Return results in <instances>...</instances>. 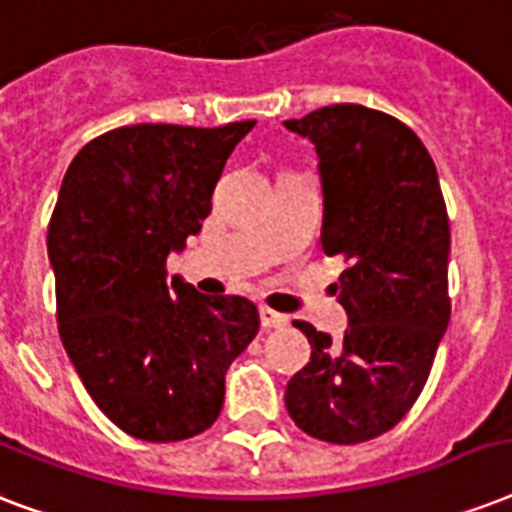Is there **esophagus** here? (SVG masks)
<instances>
[{
    "label": "esophagus",
    "mask_w": 512,
    "mask_h": 512,
    "mask_svg": "<svg viewBox=\"0 0 512 512\" xmlns=\"http://www.w3.org/2000/svg\"><path fill=\"white\" fill-rule=\"evenodd\" d=\"M260 324H263L265 329H281V327H287L289 319L284 316V313L271 311V308H260Z\"/></svg>",
    "instance_id": "obj_1"
}]
</instances>
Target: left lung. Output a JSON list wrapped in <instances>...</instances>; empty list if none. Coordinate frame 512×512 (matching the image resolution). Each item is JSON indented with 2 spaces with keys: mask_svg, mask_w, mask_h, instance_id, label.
I'll use <instances>...</instances> for the list:
<instances>
[{
  "mask_svg": "<svg viewBox=\"0 0 512 512\" xmlns=\"http://www.w3.org/2000/svg\"><path fill=\"white\" fill-rule=\"evenodd\" d=\"M284 127L316 148L321 247L348 263L335 284L348 329L332 340L295 321L311 361L284 404L308 436L361 444L404 420L449 327L446 204L428 148L393 116L337 103Z\"/></svg>",
  "mask_w": 512,
  "mask_h": 512,
  "instance_id": "8db88e82",
  "label": "left lung"
}]
</instances>
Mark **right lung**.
Returning <instances> with one entry per match:
<instances>
[{"label": "right lung", "mask_w": 512, "mask_h": 512, "mask_svg": "<svg viewBox=\"0 0 512 512\" xmlns=\"http://www.w3.org/2000/svg\"><path fill=\"white\" fill-rule=\"evenodd\" d=\"M252 127H119L90 140L60 185L47 231L60 340L100 412L140 441L204 433L228 366L260 329L247 297L167 279V257L201 231Z\"/></svg>", "instance_id": "1"}]
</instances>
